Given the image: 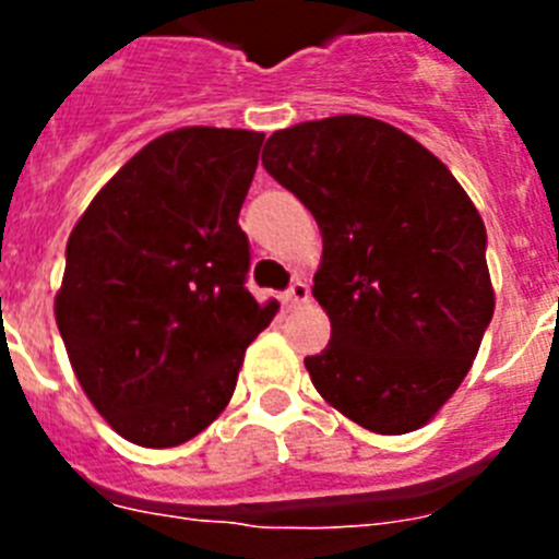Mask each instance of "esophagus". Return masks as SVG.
Returning a JSON list of instances; mask_svg holds the SVG:
<instances>
[{"instance_id": "obj_1", "label": "esophagus", "mask_w": 559, "mask_h": 559, "mask_svg": "<svg viewBox=\"0 0 559 559\" xmlns=\"http://www.w3.org/2000/svg\"><path fill=\"white\" fill-rule=\"evenodd\" d=\"M308 296H310L308 283H302V280H294V283H290V288L283 294V299H285V305H302V302H308Z\"/></svg>"}]
</instances>
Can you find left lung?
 Masks as SVG:
<instances>
[{
  "label": "left lung",
  "mask_w": 559,
  "mask_h": 559,
  "mask_svg": "<svg viewBox=\"0 0 559 559\" xmlns=\"http://www.w3.org/2000/svg\"><path fill=\"white\" fill-rule=\"evenodd\" d=\"M263 167L322 229L316 392L367 431H417L471 372L496 308L481 215L428 147L358 114L271 133Z\"/></svg>",
  "instance_id": "obj_1"
}]
</instances>
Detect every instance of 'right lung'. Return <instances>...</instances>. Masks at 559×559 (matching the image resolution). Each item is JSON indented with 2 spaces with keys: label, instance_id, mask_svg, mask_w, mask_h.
<instances>
[{
  "label": "right lung",
  "instance_id": "1",
  "mask_svg": "<svg viewBox=\"0 0 559 559\" xmlns=\"http://www.w3.org/2000/svg\"><path fill=\"white\" fill-rule=\"evenodd\" d=\"M263 133L179 128L95 195L67 243L56 322L92 406L142 448L181 445L235 392L276 302L246 288L237 224Z\"/></svg>",
  "mask_w": 559,
  "mask_h": 559
}]
</instances>
